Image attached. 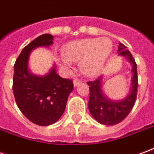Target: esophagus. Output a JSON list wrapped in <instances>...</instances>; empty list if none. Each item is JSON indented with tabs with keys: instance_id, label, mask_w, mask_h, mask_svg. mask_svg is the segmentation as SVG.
<instances>
[{
	"instance_id": "obj_1",
	"label": "esophagus",
	"mask_w": 154,
	"mask_h": 154,
	"mask_svg": "<svg viewBox=\"0 0 154 154\" xmlns=\"http://www.w3.org/2000/svg\"><path fill=\"white\" fill-rule=\"evenodd\" d=\"M81 82H82V81H80L79 79H75V80L73 81V85L74 87H77L78 84H80Z\"/></svg>"
}]
</instances>
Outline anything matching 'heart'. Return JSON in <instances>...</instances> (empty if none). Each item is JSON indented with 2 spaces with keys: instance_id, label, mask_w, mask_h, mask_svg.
<instances>
[{
  "instance_id": "obj_1",
  "label": "heart",
  "mask_w": 154,
  "mask_h": 154,
  "mask_svg": "<svg viewBox=\"0 0 154 154\" xmlns=\"http://www.w3.org/2000/svg\"><path fill=\"white\" fill-rule=\"evenodd\" d=\"M112 50L107 38H86L71 42L64 49L60 63L69 66L71 62H80L81 69L88 77H95L103 70L106 59Z\"/></svg>"
}]
</instances>
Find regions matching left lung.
<instances>
[{
  "mask_svg": "<svg viewBox=\"0 0 154 154\" xmlns=\"http://www.w3.org/2000/svg\"><path fill=\"white\" fill-rule=\"evenodd\" d=\"M125 44L119 43L118 55L128 58L132 64L133 77L131 79V89L128 96L122 100L113 101L108 99L102 92V78L100 76L94 81L87 82L90 89L88 108L95 119L102 125H114L121 122L131 111L135 102L138 91V74L137 64L132 54L126 49Z\"/></svg>",
  "mask_w": 154,
  "mask_h": 154,
  "instance_id": "1",
  "label": "left lung"
}]
</instances>
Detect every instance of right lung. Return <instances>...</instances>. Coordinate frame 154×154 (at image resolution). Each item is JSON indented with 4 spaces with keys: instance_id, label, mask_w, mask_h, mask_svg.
I'll return each instance as SVG.
<instances>
[{
    "instance_id": "right-lung-1",
    "label": "right lung",
    "mask_w": 154,
    "mask_h": 154,
    "mask_svg": "<svg viewBox=\"0 0 154 154\" xmlns=\"http://www.w3.org/2000/svg\"><path fill=\"white\" fill-rule=\"evenodd\" d=\"M53 39L49 34L38 36L23 48L14 65L13 93L16 104L29 120L41 126L50 125L60 119L73 90L72 81L57 75L55 67L43 77L29 71L31 51L37 47H48Z\"/></svg>"
}]
</instances>
